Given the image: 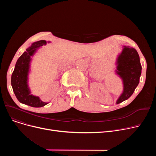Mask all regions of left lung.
Listing matches in <instances>:
<instances>
[{
    "label": "left lung",
    "mask_w": 156,
    "mask_h": 156,
    "mask_svg": "<svg viewBox=\"0 0 156 156\" xmlns=\"http://www.w3.org/2000/svg\"><path fill=\"white\" fill-rule=\"evenodd\" d=\"M116 74L122 80L123 90L116 104H119L131 97L139 83L142 66L139 55L133 47L123 46L116 59Z\"/></svg>",
    "instance_id": "left-lung-1"
}]
</instances>
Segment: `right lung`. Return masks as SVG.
Segmentation results:
<instances>
[{
  "mask_svg": "<svg viewBox=\"0 0 156 156\" xmlns=\"http://www.w3.org/2000/svg\"><path fill=\"white\" fill-rule=\"evenodd\" d=\"M46 44L45 40H40L33 43L27 48V51L16 62L11 76V85L16 98L21 103L34 108L43 107L48 103L43 102L38 97L31 94L28 85V75L32 57L40 47Z\"/></svg>",
  "mask_w": 156,
  "mask_h": 156,
  "instance_id": "obj_1",
  "label": "right lung"
}]
</instances>
